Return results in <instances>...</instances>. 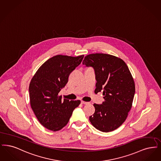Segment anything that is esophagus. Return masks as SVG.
<instances>
[{
    "instance_id": "esophagus-1",
    "label": "esophagus",
    "mask_w": 161,
    "mask_h": 161,
    "mask_svg": "<svg viewBox=\"0 0 161 161\" xmlns=\"http://www.w3.org/2000/svg\"><path fill=\"white\" fill-rule=\"evenodd\" d=\"M81 103L83 104V105H89L90 103V102H84V101H82L81 102Z\"/></svg>"
}]
</instances>
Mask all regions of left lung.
<instances>
[{"mask_svg": "<svg viewBox=\"0 0 161 161\" xmlns=\"http://www.w3.org/2000/svg\"><path fill=\"white\" fill-rule=\"evenodd\" d=\"M82 64L94 69V92L102 91L105 99L101 105H93L95 112L90 121L100 131H113L125 122L132 106L135 86L131 73L123 60L106 53L86 55Z\"/></svg>", "mask_w": 161, "mask_h": 161, "instance_id": "1", "label": "left lung"}]
</instances>
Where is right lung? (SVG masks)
Segmentation results:
<instances>
[{
	"label": "right lung",
	"instance_id": "right-lung-1",
	"mask_svg": "<svg viewBox=\"0 0 161 161\" xmlns=\"http://www.w3.org/2000/svg\"><path fill=\"white\" fill-rule=\"evenodd\" d=\"M84 56H53L38 69L31 80L29 91L31 108L39 122L50 130L58 131L66 126L73 110L80 103L79 100H62L59 92Z\"/></svg>",
	"mask_w": 161,
	"mask_h": 161
}]
</instances>
